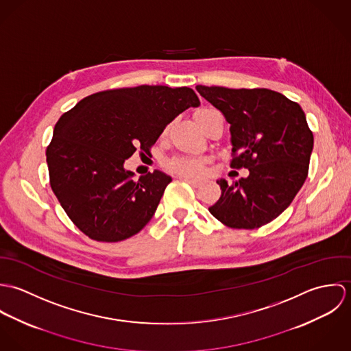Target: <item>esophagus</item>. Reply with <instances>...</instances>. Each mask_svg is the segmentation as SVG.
I'll return each mask as SVG.
<instances>
[{"label": "esophagus", "instance_id": "1", "mask_svg": "<svg viewBox=\"0 0 351 351\" xmlns=\"http://www.w3.org/2000/svg\"><path fill=\"white\" fill-rule=\"evenodd\" d=\"M184 181H186L188 184H191L193 188H200L201 186V181L199 180H195V178H191V177H186V176H184V177H181Z\"/></svg>", "mask_w": 351, "mask_h": 351}]
</instances>
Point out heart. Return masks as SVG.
Returning <instances> with one entry per match:
<instances>
[{
	"label": "heart",
	"instance_id": "heart-1",
	"mask_svg": "<svg viewBox=\"0 0 351 351\" xmlns=\"http://www.w3.org/2000/svg\"><path fill=\"white\" fill-rule=\"evenodd\" d=\"M210 112H215V110L201 109L196 113V119ZM166 169L180 176H199L204 169V160L201 158H195V156H176L166 162Z\"/></svg>",
	"mask_w": 351,
	"mask_h": 351
}]
</instances>
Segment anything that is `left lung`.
I'll use <instances>...</instances> for the list:
<instances>
[{
  "mask_svg": "<svg viewBox=\"0 0 351 351\" xmlns=\"http://www.w3.org/2000/svg\"><path fill=\"white\" fill-rule=\"evenodd\" d=\"M201 96L230 123L231 167L249 177L228 185L209 212L231 228L252 230L278 217L296 197L308 176L313 135L298 102L270 89H228L197 85Z\"/></svg>",
  "mask_w": 351,
  "mask_h": 351,
  "instance_id": "8db88e82",
  "label": "left lung"
}]
</instances>
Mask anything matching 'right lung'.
<instances>
[{
  "label": "right lung",
  "mask_w": 351,
  "mask_h": 351,
  "mask_svg": "<svg viewBox=\"0 0 351 351\" xmlns=\"http://www.w3.org/2000/svg\"><path fill=\"white\" fill-rule=\"evenodd\" d=\"M199 105L191 88L141 85L90 95L60 116L46 151L50 185L85 235L120 242L150 221L171 177L135 180L124 162L136 149L150 154L166 125Z\"/></svg>",
  "instance_id": "obj_1"
}]
</instances>
